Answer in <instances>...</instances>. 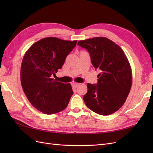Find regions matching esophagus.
Masks as SVG:
<instances>
[{"mask_svg": "<svg viewBox=\"0 0 153 153\" xmlns=\"http://www.w3.org/2000/svg\"><path fill=\"white\" fill-rule=\"evenodd\" d=\"M71 84H72V86L74 87H77L78 85H80L79 83H77V82H75V81H73L72 83H71Z\"/></svg>", "mask_w": 153, "mask_h": 153, "instance_id": "1", "label": "esophagus"}]
</instances>
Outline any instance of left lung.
<instances>
[{"mask_svg":"<svg viewBox=\"0 0 153 153\" xmlns=\"http://www.w3.org/2000/svg\"><path fill=\"white\" fill-rule=\"evenodd\" d=\"M89 52L91 62L101 73L96 85L87 84L84 96L86 106L102 115L117 111L126 100L132 84L130 64L119 45L105 37L78 41Z\"/></svg>","mask_w":153,"mask_h":153,"instance_id":"obj_1","label":"left lung"}]
</instances>
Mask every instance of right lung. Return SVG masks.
Instances as JSON below:
<instances>
[{
	"label": "right lung",
	"mask_w": 153,
	"mask_h": 153,
	"mask_svg": "<svg viewBox=\"0 0 153 153\" xmlns=\"http://www.w3.org/2000/svg\"><path fill=\"white\" fill-rule=\"evenodd\" d=\"M76 43L48 37L25 52L21 65V84L29 102L40 112L54 114L67 107L73 94L71 84L55 81L51 76L62 68Z\"/></svg>",
	"instance_id": "add662e5"
}]
</instances>
